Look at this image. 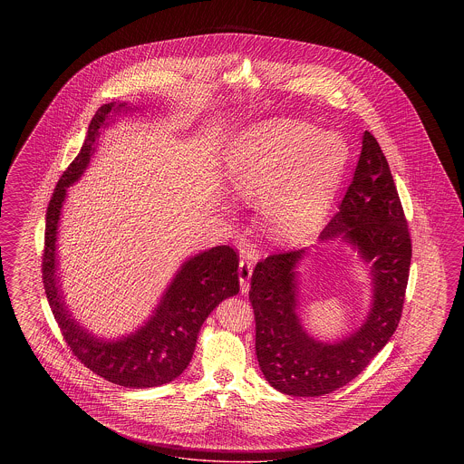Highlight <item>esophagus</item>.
<instances>
[{
    "mask_svg": "<svg viewBox=\"0 0 464 464\" xmlns=\"http://www.w3.org/2000/svg\"><path fill=\"white\" fill-rule=\"evenodd\" d=\"M238 276H240V287H242V292H246L250 276H252V263H250L246 257H242V261H240Z\"/></svg>",
    "mask_w": 464,
    "mask_h": 464,
    "instance_id": "34e87169",
    "label": "esophagus"
}]
</instances>
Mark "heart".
I'll use <instances>...</instances> for the list:
<instances>
[{
	"label": "heart",
	"mask_w": 464,
	"mask_h": 464,
	"mask_svg": "<svg viewBox=\"0 0 464 464\" xmlns=\"http://www.w3.org/2000/svg\"><path fill=\"white\" fill-rule=\"evenodd\" d=\"M348 158L335 133L294 120L250 127L229 146L226 176L245 201L261 199L266 229L282 242H295L324 221Z\"/></svg>",
	"instance_id": "1"
}]
</instances>
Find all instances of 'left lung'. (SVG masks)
<instances>
[{
	"instance_id": "obj_1",
	"label": "left lung",
	"mask_w": 464,
	"mask_h": 464,
	"mask_svg": "<svg viewBox=\"0 0 464 464\" xmlns=\"http://www.w3.org/2000/svg\"><path fill=\"white\" fill-rule=\"evenodd\" d=\"M343 237L371 265L374 303L367 322L327 344L303 331L295 301V266L304 250L267 256L252 273L256 354L266 381L294 397H320L353 381L397 331L409 282L412 242L388 160L371 132L352 184L320 240Z\"/></svg>"
}]
</instances>
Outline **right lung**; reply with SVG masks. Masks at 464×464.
Instances as JSON below:
<instances>
[{
	"mask_svg": "<svg viewBox=\"0 0 464 464\" xmlns=\"http://www.w3.org/2000/svg\"><path fill=\"white\" fill-rule=\"evenodd\" d=\"M123 104H104L89 125L82 151L59 179L46 208L42 273L48 304L63 332L67 348L93 374L125 388H153L174 381L189 365L199 327L222 299L240 290L238 256L229 245L214 246L191 257L180 267L151 320L116 343L99 341L83 331L69 314L55 275V240L66 188L76 182L89 165L101 127L111 111Z\"/></svg>",
	"mask_w": 464,
	"mask_h": 464,
	"instance_id": "1",
	"label": "right lung"
}]
</instances>
